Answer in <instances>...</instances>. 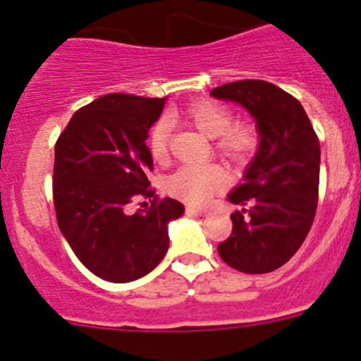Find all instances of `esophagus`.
<instances>
[{"label":"esophagus","mask_w":361,"mask_h":361,"mask_svg":"<svg viewBox=\"0 0 361 361\" xmlns=\"http://www.w3.org/2000/svg\"><path fill=\"white\" fill-rule=\"evenodd\" d=\"M186 215L190 216H202L206 215V212L200 208H195V206H186Z\"/></svg>","instance_id":"esophagus-1"}]
</instances>
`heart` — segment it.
I'll return each mask as SVG.
<instances>
[{
  "label": "heart",
  "instance_id": "b5f03b06",
  "mask_svg": "<svg viewBox=\"0 0 361 361\" xmlns=\"http://www.w3.org/2000/svg\"><path fill=\"white\" fill-rule=\"evenodd\" d=\"M183 117L206 137H215V149L231 164L242 166L258 149V132L250 123H233V114L215 101H197L183 111ZM153 161L164 162L170 153V124L161 119L148 135ZM228 184L226 171L219 164H186L166 178V191L190 206H202Z\"/></svg>",
  "mask_w": 361,
  "mask_h": 361
}]
</instances>
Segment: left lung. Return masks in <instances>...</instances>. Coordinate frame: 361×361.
Listing matches in <instances>:
<instances>
[{
    "mask_svg": "<svg viewBox=\"0 0 361 361\" xmlns=\"http://www.w3.org/2000/svg\"><path fill=\"white\" fill-rule=\"evenodd\" d=\"M212 95L242 104L257 121L260 145L244 183L229 193L242 206L219 255L233 269H279L304 244L317 215L320 142L298 99L260 79L228 82Z\"/></svg>",
    "mask_w": 361,
    "mask_h": 361,
    "instance_id": "obj_1",
    "label": "left lung"
}]
</instances>
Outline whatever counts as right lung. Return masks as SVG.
Segmentation results:
<instances>
[{
  "instance_id": "1",
  "label": "right lung",
  "mask_w": 361,
  "mask_h": 361,
  "mask_svg": "<svg viewBox=\"0 0 361 361\" xmlns=\"http://www.w3.org/2000/svg\"><path fill=\"white\" fill-rule=\"evenodd\" d=\"M166 99L108 94L79 108L56 142L54 208L57 226L86 269L108 282L148 275L164 258L168 222L184 213L159 199L146 177L153 161L146 146ZM139 196L152 206L133 216Z\"/></svg>"
}]
</instances>
